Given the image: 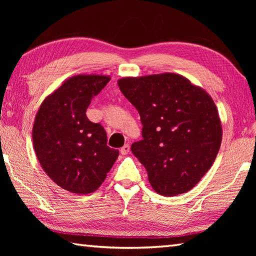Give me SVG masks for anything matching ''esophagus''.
<instances>
[{"label":"esophagus","mask_w":256,"mask_h":256,"mask_svg":"<svg viewBox=\"0 0 256 256\" xmlns=\"http://www.w3.org/2000/svg\"><path fill=\"white\" fill-rule=\"evenodd\" d=\"M120 152H121V154H122V155H126V154H128V152H130V145H128V144H125Z\"/></svg>","instance_id":"1"}]
</instances>
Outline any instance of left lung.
<instances>
[{"mask_svg":"<svg viewBox=\"0 0 256 256\" xmlns=\"http://www.w3.org/2000/svg\"><path fill=\"white\" fill-rule=\"evenodd\" d=\"M118 84L140 116L143 140L131 150L150 186L167 197L189 192L211 168L222 140L210 94L172 72L125 77Z\"/></svg>","mask_w":256,"mask_h":256,"instance_id":"obj_1","label":"left lung"}]
</instances>
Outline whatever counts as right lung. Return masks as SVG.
Here are the masks:
<instances>
[{
	"label": "right lung",
	"mask_w": 256,
	"mask_h": 256,
	"mask_svg": "<svg viewBox=\"0 0 256 256\" xmlns=\"http://www.w3.org/2000/svg\"><path fill=\"white\" fill-rule=\"evenodd\" d=\"M110 76L77 74L47 96L36 113L32 144L42 170L69 192L88 194L101 186L118 156L106 133L86 116Z\"/></svg>",
	"instance_id": "right-lung-1"
}]
</instances>
